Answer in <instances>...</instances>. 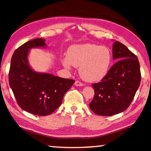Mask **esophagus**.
<instances>
[{
    "label": "esophagus",
    "instance_id": "1",
    "mask_svg": "<svg viewBox=\"0 0 151 151\" xmlns=\"http://www.w3.org/2000/svg\"><path fill=\"white\" fill-rule=\"evenodd\" d=\"M75 85H76V86H83V84L81 83V81H75Z\"/></svg>",
    "mask_w": 151,
    "mask_h": 151
}]
</instances>
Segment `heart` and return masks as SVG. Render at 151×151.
<instances>
[{
	"label": "heart",
	"mask_w": 151,
	"mask_h": 151,
	"mask_svg": "<svg viewBox=\"0 0 151 151\" xmlns=\"http://www.w3.org/2000/svg\"><path fill=\"white\" fill-rule=\"evenodd\" d=\"M112 57L108 48L95 44L75 45L68 48L63 65L79 67L82 77L86 81H101L108 73Z\"/></svg>",
	"instance_id": "heart-1"
}]
</instances>
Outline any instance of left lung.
<instances>
[{"label": "left lung", "instance_id": "8db88e82", "mask_svg": "<svg viewBox=\"0 0 151 151\" xmlns=\"http://www.w3.org/2000/svg\"><path fill=\"white\" fill-rule=\"evenodd\" d=\"M112 55L116 63L99 83L92 84L94 96L89 107L101 116H111L125 111L133 100L141 80L138 58L126 46L115 41Z\"/></svg>", "mask_w": 151, "mask_h": 151}]
</instances>
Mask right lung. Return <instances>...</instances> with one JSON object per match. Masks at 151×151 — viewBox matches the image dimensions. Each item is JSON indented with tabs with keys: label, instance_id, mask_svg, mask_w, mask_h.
<instances>
[{
	"label": "right lung",
	"instance_id": "1",
	"mask_svg": "<svg viewBox=\"0 0 151 151\" xmlns=\"http://www.w3.org/2000/svg\"><path fill=\"white\" fill-rule=\"evenodd\" d=\"M45 40L35 39L20 46L12 55L9 85L20 108L30 113L47 116L62 103L63 96L75 81L33 71L28 64L30 48L45 47Z\"/></svg>",
	"mask_w": 151,
	"mask_h": 151
}]
</instances>
